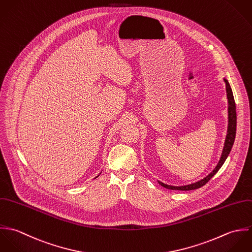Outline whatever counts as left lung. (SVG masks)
<instances>
[{
  "instance_id": "left-lung-1",
  "label": "left lung",
  "mask_w": 252,
  "mask_h": 252,
  "mask_svg": "<svg viewBox=\"0 0 252 252\" xmlns=\"http://www.w3.org/2000/svg\"><path fill=\"white\" fill-rule=\"evenodd\" d=\"M224 82L226 84V91H227V98H228V103H229V108H228V115H229V124H228V131H227V136H226V140H225V145H224V149L222 152L220 160L218 162V164L216 165V167L212 170V172H210L206 177H204L203 179H201V181H198L196 183L190 184V185H186V186H170V185H166L162 182L158 183L166 188V189H170V190H181V191H189V190H195V189H199L202 187L203 185H205L212 176H214V174L220 169V167L223 165L224 161L226 160L228 155L230 154V151L232 149V146L234 144L235 141V137H236V127H237V113H236V103L234 99V95H233V92L232 89L228 83V81L226 79H224Z\"/></svg>"
}]
</instances>
